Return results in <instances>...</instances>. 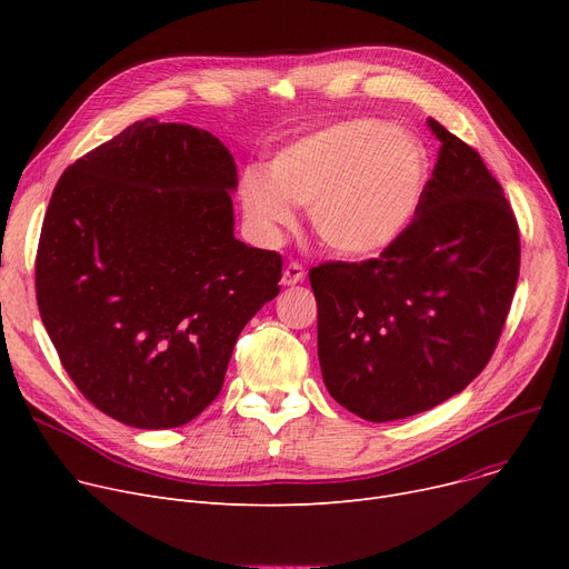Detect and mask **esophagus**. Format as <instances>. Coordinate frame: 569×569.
I'll use <instances>...</instances> for the list:
<instances>
[{
  "mask_svg": "<svg viewBox=\"0 0 569 569\" xmlns=\"http://www.w3.org/2000/svg\"><path fill=\"white\" fill-rule=\"evenodd\" d=\"M305 267L297 262V260H292V262H288L286 264V269H283V283L286 286H295V283H300V281H305Z\"/></svg>",
  "mask_w": 569,
  "mask_h": 569,
  "instance_id": "esophagus-1",
  "label": "esophagus"
}]
</instances>
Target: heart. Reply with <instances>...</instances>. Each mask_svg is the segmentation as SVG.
<instances>
[{
    "instance_id": "b5f03b06",
    "label": "heart",
    "mask_w": 569,
    "mask_h": 569,
    "mask_svg": "<svg viewBox=\"0 0 569 569\" xmlns=\"http://www.w3.org/2000/svg\"><path fill=\"white\" fill-rule=\"evenodd\" d=\"M427 179V149L412 133L380 119H348L281 149L269 174L247 168L239 200L264 239L290 228L292 204H302L322 244L371 256L406 232Z\"/></svg>"
}]
</instances>
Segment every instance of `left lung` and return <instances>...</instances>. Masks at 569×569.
<instances>
[{
  "label": "left lung",
  "instance_id": "left-lung-1",
  "mask_svg": "<svg viewBox=\"0 0 569 569\" xmlns=\"http://www.w3.org/2000/svg\"><path fill=\"white\" fill-rule=\"evenodd\" d=\"M427 124L438 159L406 232L378 258L309 269L327 392L369 422L429 410L480 376L519 279V223L498 179Z\"/></svg>",
  "mask_w": 569,
  "mask_h": 569
}]
</instances>
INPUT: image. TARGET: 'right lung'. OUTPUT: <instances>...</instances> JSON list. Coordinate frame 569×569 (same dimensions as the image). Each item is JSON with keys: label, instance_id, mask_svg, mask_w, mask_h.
Returning a JSON list of instances; mask_svg holds the SVG:
<instances>
[{"label": "right lung", "instance_id": "right-lung-1", "mask_svg": "<svg viewBox=\"0 0 569 569\" xmlns=\"http://www.w3.org/2000/svg\"><path fill=\"white\" fill-rule=\"evenodd\" d=\"M237 168L219 138L144 119L71 163L37 249V305L82 397L136 429L191 422L283 260L232 234Z\"/></svg>", "mask_w": 569, "mask_h": 569}]
</instances>
